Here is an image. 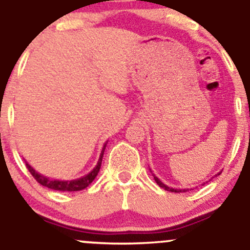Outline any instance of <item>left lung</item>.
<instances>
[{"mask_svg": "<svg viewBox=\"0 0 250 250\" xmlns=\"http://www.w3.org/2000/svg\"><path fill=\"white\" fill-rule=\"evenodd\" d=\"M219 174H220V173H219ZM153 178H155L156 183H157V184H158V185H160V186H161V188H165V190H168V191H172V192H185V191H188V190H186V188H185V190H178V188H168V186H166V185H165V184H163V183H162V181H161V180H158V179H157V178H156V176H153Z\"/></svg>", "mask_w": 250, "mask_h": 250, "instance_id": "1", "label": "left lung"}]
</instances>
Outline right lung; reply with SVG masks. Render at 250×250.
<instances>
[{
  "instance_id": "right-lung-1",
  "label": "right lung",
  "mask_w": 250,
  "mask_h": 250,
  "mask_svg": "<svg viewBox=\"0 0 250 250\" xmlns=\"http://www.w3.org/2000/svg\"><path fill=\"white\" fill-rule=\"evenodd\" d=\"M105 146L102 151V155H100L99 161H98V165L95 166L94 169L92 170L89 174L84 175L83 178L77 179V180H71V181H60V180H50V179L46 178V176L41 175L29 166V163H26V168L29 169V172L31 173V175L36 179V181L39 184H41L42 186H46L48 188H52V190H58V191H81L83 188H87L89 184L93 183V180L95 179V176L98 175L100 170V166H102V161H103V156H104V151H105Z\"/></svg>"
}]
</instances>
